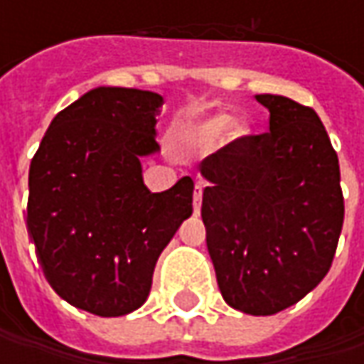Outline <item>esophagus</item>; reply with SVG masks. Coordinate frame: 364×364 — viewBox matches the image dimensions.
<instances>
[{
    "label": "esophagus",
    "instance_id": "34e87169",
    "mask_svg": "<svg viewBox=\"0 0 364 364\" xmlns=\"http://www.w3.org/2000/svg\"><path fill=\"white\" fill-rule=\"evenodd\" d=\"M192 206H194V215H200V206H203V184H196V188H194Z\"/></svg>",
    "mask_w": 364,
    "mask_h": 364
}]
</instances>
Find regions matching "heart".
Returning <instances> with one entry per match:
<instances>
[{"label": "heart", "mask_w": 364, "mask_h": 364, "mask_svg": "<svg viewBox=\"0 0 364 364\" xmlns=\"http://www.w3.org/2000/svg\"><path fill=\"white\" fill-rule=\"evenodd\" d=\"M235 135H243L245 127L241 123H232L231 115H225V113H218V115H210V117H204L198 119L192 127L188 129V139L190 141H217L218 137H223L225 133L229 132L230 127Z\"/></svg>", "instance_id": "heart-1"}]
</instances>
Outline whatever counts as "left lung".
<instances>
[{"label": "left lung", "mask_w": 364, "mask_h": 364, "mask_svg": "<svg viewBox=\"0 0 364 364\" xmlns=\"http://www.w3.org/2000/svg\"><path fill=\"white\" fill-rule=\"evenodd\" d=\"M269 132L232 141L200 161L206 247L225 301L272 316L328 273L343 231L338 156L314 109L255 95Z\"/></svg>", "instance_id": "left-lung-1"}]
</instances>
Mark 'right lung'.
<instances>
[{
    "mask_svg": "<svg viewBox=\"0 0 364 364\" xmlns=\"http://www.w3.org/2000/svg\"><path fill=\"white\" fill-rule=\"evenodd\" d=\"M158 92L97 87L60 111L30 164L28 232L52 289L85 312L141 308L156 261L192 215L194 182L149 192Z\"/></svg>",
    "mask_w": 364,
    "mask_h": 364,
    "instance_id": "right-lung-1",
    "label": "right lung"
}]
</instances>
